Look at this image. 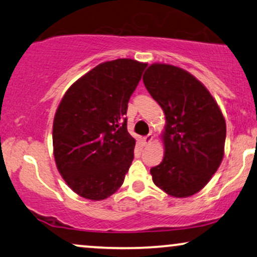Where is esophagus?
I'll return each instance as SVG.
<instances>
[{"mask_svg": "<svg viewBox=\"0 0 257 257\" xmlns=\"http://www.w3.org/2000/svg\"><path fill=\"white\" fill-rule=\"evenodd\" d=\"M152 140H153V134H148L147 136H145V138L142 139V141H144L145 145H148V144H151Z\"/></svg>", "mask_w": 257, "mask_h": 257, "instance_id": "esophagus-1", "label": "esophagus"}]
</instances>
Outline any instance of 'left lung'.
Masks as SVG:
<instances>
[{
	"label": "left lung",
	"instance_id": "left-lung-1",
	"mask_svg": "<svg viewBox=\"0 0 257 257\" xmlns=\"http://www.w3.org/2000/svg\"><path fill=\"white\" fill-rule=\"evenodd\" d=\"M144 83L166 116L165 157L151 168L153 181L172 197L193 196L209 183L223 160V113L209 90L180 67L152 64Z\"/></svg>",
	"mask_w": 257,
	"mask_h": 257
}]
</instances>
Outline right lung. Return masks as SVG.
I'll return each instance as SVG.
<instances>
[{"label":"right lung","mask_w":257,"mask_h":257,"mask_svg":"<svg viewBox=\"0 0 257 257\" xmlns=\"http://www.w3.org/2000/svg\"><path fill=\"white\" fill-rule=\"evenodd\" d=\"M147 64L116 59L97 65L66 91L53 121L58 171L80 197L102 200L122 186L134 159L128 102Z\"/></svg>","instance_id":"1"}]
</instances>
